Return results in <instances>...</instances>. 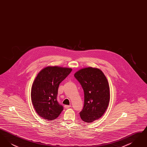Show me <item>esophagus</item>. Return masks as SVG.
<instances>
[{"mask_svg":"<svg viewBox=\"0 0 147 147\" xmlns=\"http://www.w3.org/2000/svg\"><path fill=\"white\" fill-rule=\"evenodd\" d=\"M71 107V105H64V107L65 109H68Z\"/></svg>","mask_w":147,"mask_h":147,"instance_id":"esophagus-1","label":"esophagus"}]
</instances>
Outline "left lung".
I'll return each instance as SVG.
<instances>
[{
  "label": "left lung",
  "instance_id": "obj_1",
  "mask_svg": "<svg viewBox=\"0 0 147 147\" xmlns=\"http://www.w3.org/2000/svg\"><path fill=\"white\" fill-rule=\"evenodd\" d=\"M74 77L84 92V104L79 113L81 119L90 123L101 118L109 104L110 91L104 73L98 68L87 67L78 70Z\"/></svg>",
  "mask_w": 147,
  "mask_h": 147
}]
</instances>
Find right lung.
I'll use <instances>...</instances> for the list:
<instances>
[{"label":"right lung","instance_id":"right-lung-1","mask_svg":"<svg viewBox=\"0 0 147 147\" xmlns=\"http://www.w3.org/2000/svg\"><path fill=\"white\" fill-rule=\"evenodd\" d=\"M71 68L48 66L43 68L35 78L31 87V98L37 113L42 119L55 120L63 107L57 100L59 84L71 71Z\"/></svg>","mask_w":147,"mask_h":147}]
</instances>
